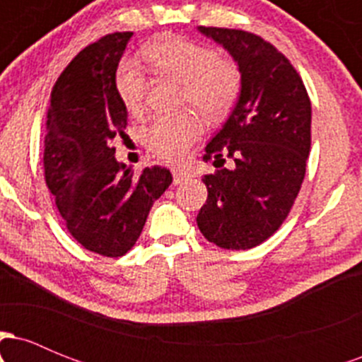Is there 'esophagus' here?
<instances>
[{
  "mask_svg": "<svg viewBox=\"0 0 362 362\" xmlns=\"http://www.w3.org/2000/svg\"><path fill=\"white\" fill-rule=\"evenodd\" d=\"M187 173L185 172H182V170H173V184L175 185H178V184H182V182L184 180H187Z\"/></svg>",
  "mask_w": 362,
  "mask_h": 362,
  "instance_id": "1",
  "label": "esophagus"
}]
</instances>
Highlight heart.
<instances>
[{
  "label": "heart",
  "instance_id": "heart-1",
  "mask_svg": "<svg viewBox=\"0 0 362 362\" xmlns=\"http://www.w3.org/2000/svg\"><path fill=\"white\" fill-rule=\"evenodd\" d=\"M144 59L158 74L182 83V102L190 103L206 117L221 119L238 100L242 71L235 61L219 57L213 49L187 39H168L148 45ZM115 90L131 114L143 109L146 76L136 61L124 59L115 73ZM202 124L195 114L163 115L144 129V144L153 155L178 163L199 139Z\"/></svg>",
  "mask_w": 362,
  "mask_h": 362
}]
</instances>
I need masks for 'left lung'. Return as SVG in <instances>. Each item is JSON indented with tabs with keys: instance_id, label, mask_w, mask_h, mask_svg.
<instances>
[{
	"instance_id": "8db88e82",
	"label": "left lung",
	"mask_w": 362,
	"mask_h": 362,
	"mask_svg": "<svg viewBox=\"0 0 362 362\" xmlns=\"http://www.w3.org/2000/svg\"><path fill=\"white\" fill-rule=\"evenodd\" d=\"M242 71L238 102L206 146L219 168L204 175L201 233L226 250H248L272 236L300 192L311 148V102L288 57L262 37L236 28L199 27ZM231 157L235 167L223 168Z\"/></svg>"
}]
</instances>
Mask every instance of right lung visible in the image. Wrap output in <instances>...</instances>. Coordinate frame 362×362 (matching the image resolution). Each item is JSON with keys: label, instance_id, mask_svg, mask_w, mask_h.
<instances>
[{"label": "right lung", "instance_id": "obj_1", "mask_svg": "<svg viewBox=\"0 0 362 362\" xmlns=\"http://www.w3.org/2000/svg\"><path fill=\"white\" fill-rule=\"evenodd\" d=\"M132 32H115L78 52L57 78L44 141L45 184L81 247L122 257L134 247L153 202L172 184L163 167L134 175L112 146L127 126L115 73Z\"/></svg>", "mask_w": 362, "mask_h": 362}]
</instances>
